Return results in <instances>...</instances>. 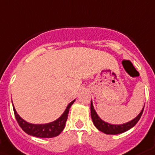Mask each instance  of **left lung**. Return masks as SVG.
<instances>
[{
	"label": "left lung",
	"mask_w": 155,
	"mask_h": 155,
	"mask_svg": "<svg viewBox=\"0 0 155 155\" xmlns=\"http://www.w3.org/2000/svg\"><path fill=\"white\" fill-rule=\"evenodd\" d=\"M143 110H144V107L142 108V112L138 114V116H137L134 120H130V122L122 124V125H111V124H108V123L102 120L98 117L97 113H96V111H95L94 108H93L92 101H91V117H92V121L94 123L95 126L100 131L106 134H119L125 132V131H127L130 129L133 128L137 124V121L141 118L142 113H143Z\"/></svg>",
	"instance_id": "8db88e82"
}]
</instances>
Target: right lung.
Instances as JSON below:
<instances>
[{"label":"right lung","mask_w":155,"mask_h":155,"mask_svg":"<svg viewBox=\"0 0 155 155\" xmlns=\"http://www.w3.org/2000/svg\"><path fill=\"white\" fill-rule=\"evenodd\" d=\"M75 100L71 102L66 108L65 112L63 113V115L57 119L53 122L45 124V125H35V124H30L24 120L20 116L18 115L16 112L15 108L13 107V112L15 115L16 120L18 121V125L20 127L25 131L27 134L32 135L37 137H42V138H50L58 136L65 127L66 121L68 119V113L70 109L71 106L75 102Z\"/></svg>","instance_id":"right-lung-1"}]
</instances>
